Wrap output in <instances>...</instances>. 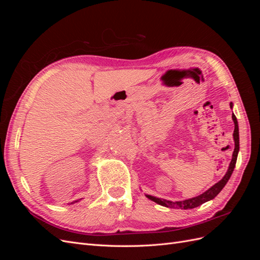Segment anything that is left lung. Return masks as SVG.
I'll list each match as a JSON object with an SVG mask.
<instances>
[{
    "mask_svg": "<svg viewBox=\"0 0 260 260\" xmlns=\"http://www.w3.org/2000/svg\"><path fill=\"white\" fill-rule=\"evenodd\" d=\"M230 107L233 108V104L230 103ZM232 120L234 122V132H233V140H234V151L232 154V159L231 162L229 165V168H228L225 175L223 176V178L217 182L216 184L212 185L211 187H209L207 191H205L204 193H202L201 195L195 196V198L188 199V200H184V201H178V202H171V201H167L165 199H159V198H155V196L145 194L146 198L148 200H151L153 202H155L156 204H159L161 206L168 207V208H177V209H192L198 207L202 204L206 203L208 201L214 200L216 196L220 193V191L222 190L224 187V185L226 184L228 181H229L232 172L234 170L235 164H237V159H238V154L240 151V137H239V123L237 120V117H235L234 114H232Z\"/></svg>",
    "mask_w": 260,
    "mask_h": 260,
    "instance_id": "left-lung-1",
    "label": "left lung"
}]
</instances>
